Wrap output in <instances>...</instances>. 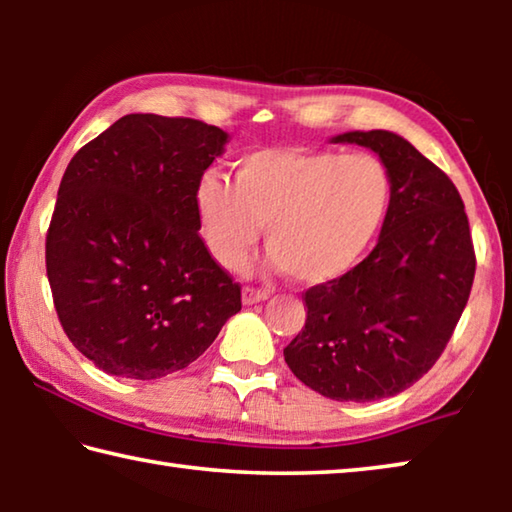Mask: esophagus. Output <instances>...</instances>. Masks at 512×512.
I'll list each match as a JSON object with an SVG mask.
<instances>
[{
    "mask_svg": "<svg viewBox=\"0 0 512 512\" xmlns=\"http://www.w3.org/2000/svg\"><path fill=\"white\" fill-rule=\"evenodd\" d=\"M266 298H268V291L264 289L244 287V291H241V300H244V305H257V302H264Z\"/></svg>",
    "mask_w": 512,
    "mask_h": 512,
    "instance_id": "34e87169",
    "label": "esophagus"
}]
</instances>
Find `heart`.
Returning a JSON list of instances; mask_svg holds the SVG:
<instances>
[{
    "label": "heart",
    "mask_w": 512,
    "mask_h": 512,
    "mask_svg": "<svg viewBox=\"0 0 512 512\" xmlns=\"http://www.w3.org/2000/svg\"><path fill=\"white\" fill-rule=\"evenodd\" d=\"M391 203V173L375 155L298 146L250 151L235 176L207 171L196 185L198 221L216 262L244 264L264 223L266 264L305 284L357 266Z\"/></svg>",
    "instance_id": "b5f03b06"
}]
</instances>
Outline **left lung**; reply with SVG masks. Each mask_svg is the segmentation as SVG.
<instances>
[{"mask_svg":"<svg viewBox=\"0 0 512 512\" xmlns=\"http://www.w3.org/2000/svg\"><path fill=\"white\" fill-rule=\"evenodd\" d=\"M332 142L375 151L393 203L372 253L305 293V327L284 361L329 400L372 402L406 391L438 361L470 298L476 257L461 194L411 142L391 131Z\"/></svg>","mask_w":512,"mask_h":512,"instance_id":"left-lung-1","label":"left lung"}]
</instances>
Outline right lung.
Returning a JSON list of instances; mask_svg holds the SVG:
<instances>
[{"mask_svg":"<svg viewBox=\"0 0 512 512\" xmlns=\"http://www.w3.org/2000/svg\"><path fill=\"white\" fill-rule=\"evenodd\" d=\"M225 144L198 119L126 115L67 164L47 277L67 339L108 375L183 370L241 309L198 237L196 185Z\"/></svg>","mask_w":512,"mask_h":512,"instance_id":"right-lung-1","label":"right lung"}]
</instances>
